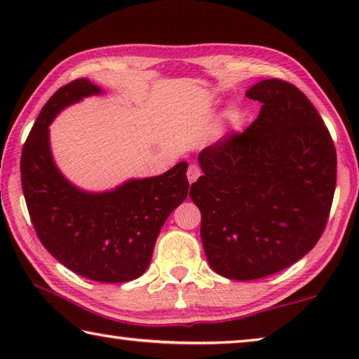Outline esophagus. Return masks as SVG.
Instances as JSON below:
<instances>
[{
    "instance_id": "1",
    "label": "esophagus",
    "mask_w": 359,
    "mask_h": 359,
    "mask_svg": "<svg viewBox=\"0 0 359 359\" xmlns=\"http://www.w3.org/2000/svg\"><path fill=\"white\" fill-rule=\"evenodd\" d=\"M199 175H201V171H199V168L198 166H194V165H191L190 168H188V172H187V177H188V182H190V184H194V182L198 180V177Z\"/></svg>"
}]
</instances>
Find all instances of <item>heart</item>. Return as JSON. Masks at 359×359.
Wrapping results in <instances>:
<instances>
[{
    "instance_id": "1",
    "label": "heart",
    "mask_w": 359,
    "mask_h": 359,
    "mask_svg": "<svg viewBox=\"0 0 359 359\" xmlns=\"http://www.w3.org/2000/svg\"><path fill=\"white\" fill-rule=\"evenodd\" d=\"M226 121H228L229 126L236 125V121H238V114L233 112V111H229V112L226 114Z\"/></svg>"
}]
</instances>
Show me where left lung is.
<instances>
[{"mask_svg": "<svg viewBox=\"0 0 359 359\" xmlns=\"http://www.w3.org/2000/svg\"><path fill=\"white\" fill-rule=\"evenodd\" d=\"M245 96L263 104L258 118L201 150L190 188L209 266L231 280L276 274L311 252L336 190V149L307 96L278 79Z\"/></svg>", "mask_w": 359, "mask_h": 359, "instance_id": "obj_1", "label": "left lung"}]
</instances>
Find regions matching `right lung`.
Listing matches in <instances>:
<instances>
[{
	"label": "right lung",
	"instance_id": "add662e5",
	"mask_svg": "<svg viewBox=\"0 0 359 359\" xmlns=\"http://www.w3.org/2000/svg\"><path fill=\"white\" fill-rule=\"evenodd\" d=\"M104 93L88 79L65 85L42 107L22 150V188L33 226L48 253L76 274L104 283L141 277L158 234L188 194L187 161L155 177L88 191L60 171L48 126L68 106Z\"/></svg>",
	"mask_w": 359,
	"mask_h": 359
}]
</instances>
